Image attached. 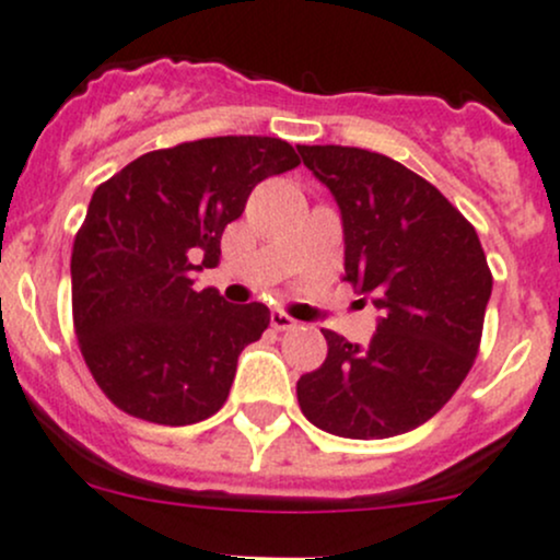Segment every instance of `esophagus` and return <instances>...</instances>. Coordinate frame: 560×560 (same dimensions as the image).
<instances>
[{
	"label": "esophagus",
	"mask_w": 560,
	"mask_h": 560,
	"mask_svg": "<svg viewBox=\"0 0 560 560\" xmlns=\"http://www.w3.org/2000/svg\"><path fill=\"white\" fill-rule=\"evenodd\" d=\"M270 327L279 329V332H284V329L298 327V322L292 319L290 314H284V311H273V314H270Z\"/></svg>",
	"instance_id": "34e87169"
}]
</instances>
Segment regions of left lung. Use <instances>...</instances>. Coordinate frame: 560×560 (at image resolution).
Here are the masks:
<instances>
[{
    "instance_id": "obj_1",
    "label": "left lung",
    "mask_w": 560,
    "mask_h": 560,
    "mask_svg": "<svg viewBox=\"0 0 560 560\" xmlns=\"http://www.w3.org/2000/svg\"><path fill=\"white\" fill-rule=\"evenodd\" d=\"M343 217L346 276L381 311L368 346L322 329L327 359L298 381L314 427L384 440L432 419L472 370L493 276L478 233L434 185L359 147H298Z\"/></svg>"
}]
</instances>
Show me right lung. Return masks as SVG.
<instances>
[{"label":"right lung","mask_w":560,"mask_h":560,"mask_svg":"<svg viewBox=\"0 0 560 560\" xmlns=\"http://www.w3.org/2000/svg\"><path fill=\"white\" fill-rule=\"evenodd\" d=\"M298 163L281 139L214 137L147 152L96 187L72 246V316L115 408L187 427L225 405L270 311L196 290L192 273L220 262L222 231L255 185Z\"/></svg>","instance_id":"add662e5"}]
</instances>
